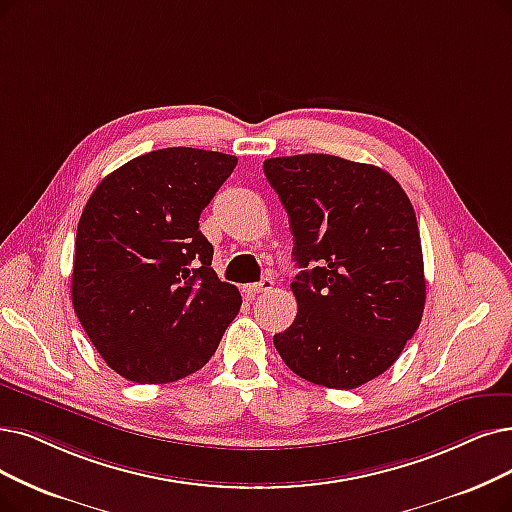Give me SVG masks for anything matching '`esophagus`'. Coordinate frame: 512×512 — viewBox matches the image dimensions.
<instances>
[{"label": "esophagus", "mask_w": 512, "mask_h": 512, "mask_svg": "<svg viewBox=\"0 0 512 512\" xmlns=\"http://www.w3.org/2000/svg\"><path fill=\"white\" fill-rule=\"evenodd\" d=\"M273 285H275V281L271 279V277H264V279H260L258 283H250V285H245V296L248 298H256L258 294H262V292H269V290H273Z\"/></svg>", "instance_id": "1"}]
</instances>
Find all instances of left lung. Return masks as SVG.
<instances>
[{
    "label": "left lung",
    "instance_id": "left-lung-1",
    "mask_svg": "<svg viewBox=\"0 0 512 512\" xmlns=\"http://www.w3.org/2000/svg\"><path fill=\"white\" fill-rule=\"evenodd\" d=\"M290 216L298 315L275 334L290 370L351 391L401 355L424 313L416 212L399 182L370 163L309 153L264 161Z\"/></svg>",
    "mask_w": 512,
    "mask_h": 512
}]
</instances>
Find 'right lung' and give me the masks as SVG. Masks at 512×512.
I'll list each match as a JSON object with an SVG mask.
<instances>
[{
    "label": "right lung",
    "mask_w": 512,
    "mask_h": 512,
    "mask_svg": "<svg viewBox=\"0 0 512 512\" xmlns=\"http://www.w3.org/2000/svg\"><path fill=\"white\" fill-rule=\"evenodd\" d=\"M235 155L172 147L102 178L81 212L73 309L111 370L138 384L185 378L210 361L241 294L212 269L199 216Z\"/></svg>",
    "instance_id": "obj_1"
}]
</instances>
